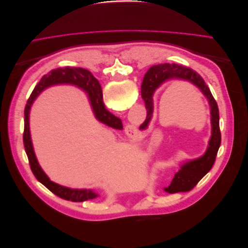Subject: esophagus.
<instances>
[{
	"label": "esophagus",
	"instance_id": "esophagus-1",
	"mask_svg": "<svg viewBox=\"0 0 248 248\" xmlns=\"http://www.w3.org/2000/svg\"><path fill=\"white\" fill-rule=\"evenodd\" d=\"M133 129H134V127H133V126H131V125H127V130L132 131Z\"/></svg>",
	"mask_w": 248,
	"mask_h": 248
}]
</instances>
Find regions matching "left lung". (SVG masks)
<instances>
[{
	"label": "left lung",
	"instance_id": "8db88e82",
	"mask_svg": "<svg viewBox=\"0 0 248 248\" xmlns=\"http://www.w3.org/2000/svg\"><path fill=\"white\" fill-rule=\"evenodd\" d=\"M170 78L184 79L192 82L202 92L209 101L211 108V125L212 136L209 140V146L206 153L198 159L190 160L184 163L175 174L170 185L164 190L170 193H176L180 191H188L196 186L200 180L212 169L217 152L220 147L221 134L219 129V111L214 97L206 85L205 80L191 68L177 64H159L152 66L145 74L141 84V98L145 101L147 109V117L145 122L140 126V129L144 130L148 127L150 120L153 114V99L152 96L155 90L162 82Z\"/></svg>",
	"mask_w": 248,
	"mask_h": 248
}]
</instances>
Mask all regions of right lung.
Segmentation results:
<instances>
[{"label":"right lung","mask_w":248,"mask_h":248,"mask_svg":"<svg viewBox=\"0 0 248 248\" xmlns=\"http://www.w3.org/2000/svg\"><path fill=\"white\" fill-rule=\"evenodd\" d=\"M59 84H71L76 85L87 92L90 103L93 108L96 118L100 122L106 125L112 127V128L122 129V121L116 116L109 112L103 103L102 89L93 74L87 69L79 68V67H65V68H58L49 71L46 76H43L38 85L35 87L33 92L25 108V128H24V145L25 150L29 159L30 167L33 171L34 176L40 183L48 188L56 196L71 202H84L92 200L98 197V194L90 189H71L68 187H64L57 183L51 182L49 178L44 174V171L40 168L38 161L34 153V149L31 140V134H30L29 126V115L31 106L33 104L36 97L38 96L44 89L50 86Z\"/></svg>","instance_id":"add662e5"}]
</instances>
